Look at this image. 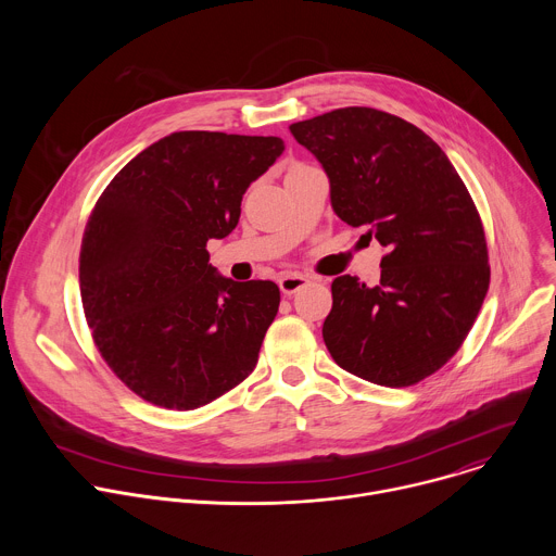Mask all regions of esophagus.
<instances>
[{
	"mask_svg": "<svg viewBox=\"0 0 556 556\" xmlns=\"http://www.w3.org/2000/svg\"><path fill=\"white\" fill-rule=\"evenodd\" d=\"M305 283H307V277L296 275V273H288V275H283V277L279 279V288H281L283 294H294V292L301 290Z\"/></svg>",
	"mask_w": 556,
	"mask_h": 556,
	"instance_id": "esophagus-1",
	"label": "esophagus"
}]
</instances>
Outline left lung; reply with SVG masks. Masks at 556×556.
Instances as JSON below:
<instances>
[{
    "mask_svg": "<svg viewBox=\"0 0 556 556\" xmlns=\"http://www.w3.org/2000/svg\"><path fill=\"white\" fill-rule=\"evenodd\" d=\"M290 131L326 169L334 213L387 249L376 286L332 281V358L376 384L420 382L459 350L489 292L478 208L438 142L399 116L343 108Z\"/></svg>",
    "mask_w": 556,
    "mask_h": 556,
    "instance_id": "8db88e82",
    "label": "left lung"
}]
</instances>
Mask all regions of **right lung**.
Masks as SVG:
<instances>
[{
    "label": "right lung",
    "mask_w": 556,
    "mask_h": 556,
    "mask_svg": "<svg viewBox=\"0 0 556 556\" xmlns=\"http://www.w3.org/2000/svg\"><path fill=\"white\" fill-rule=\"evenodd\" d=\"M283 149L277 136L174 131L99 198L78 257L84 312L110 369L147 403L198 409L255 369L279 288L217 275L206 242L237 226Z\"/></svg>",
    "instance_id": "right-lung-1"
}]
</instances>
